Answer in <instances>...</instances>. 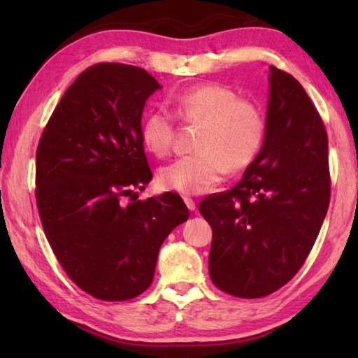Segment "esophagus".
I'll return each mask as SVG.
<instances>
[{
	"instance_id": "obj_1",
	"label": "esophagus",
	"mask_w": 358,
	"mask_h": 358,
	"mask_svg": "<svg viewBox=\"0 0 358 358\" xmlns=\"http://www.w3.org/2000/svg\"><path fill=\"white\" fill-rule=\"evenodd\" d=\"M183 201H185V203H186V207H187V208H189L191 211H194V210H196V202H194L191 197H185V199H183Z\"/></svg>"
}]
</instances>
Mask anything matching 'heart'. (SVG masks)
<instances>
[{"label": "heart", "mask_w": 358, "mask_h": 358, "mask_svg": "<svg viewBox=\"0 0 358 358\" xmlns=\"http://www.w3.org/2000/svg\"><path fill=\"white\" fill-rule=\"evenodd\" d=\"M177 118L201 124L197 153L181 156L162 167V187L181 194H202L226 177L229 169L241 171L256 159L265 138V115L259 104L238 98L235 90L205 83L173 98ZM143 147L155 156H166L175 138V118L164 108L147 113L141 124Z\"/></svg>", "instance_id": "heart-1"}]
</instances>
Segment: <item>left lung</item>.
<instances>
[{
  "instance_id": "1",
  "label": "left lung",
  "mask_w": 358,
  "mask_h": 358,
  "mask_svg": "<svg viewBox=\"0 0 358 358\" xmlns=\"http://www.w3.org/2000/svg\"><path fill=\"white\" fill-rule=\"evenodd\" d=\"M264 145L232 189L199 205L213 230L208 270L240 299L281 289L310 256L330 203L329 137L305 88L270 66Z\"/></svg>"
}]
</instances>
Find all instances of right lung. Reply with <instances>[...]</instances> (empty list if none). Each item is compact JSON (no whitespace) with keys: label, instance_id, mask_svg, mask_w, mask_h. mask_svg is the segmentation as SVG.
I'll return each mask as SVG.
<instances>
[{"label":"right lung","instance_id":"1","mask_svg":"<svg viewBox=\"0 0 358 358\" xmlns=\"http://www.w3.org/2000/svg\"><path fill=\"white\" fill-rule=\"evenodd\" d=\"M161 85L121 63L85 69L66 90L36 151V203L59 265L98 300L124 301L153 281L157 252L189 210L177 192L129 201L153 178L142 112Z\"/></svg>","mask_w":358,"mask_h":358}]
</instances>
